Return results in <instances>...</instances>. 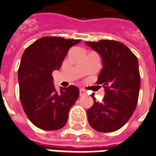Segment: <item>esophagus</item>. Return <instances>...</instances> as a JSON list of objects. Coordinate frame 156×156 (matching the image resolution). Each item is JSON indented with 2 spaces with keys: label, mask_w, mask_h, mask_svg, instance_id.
Masks as SVG:
<instances>
[{
  "label": "esophagus",
  "mask_w": 156,
  "mask_h": 156,
  "mask_svg": "<svg viewBox=\"0 0 156 156\" xmlns=\"http://www.w3.org/2000/svg\"><path fill=\"white\" fill-rule=\"evenodd\" d=\"M85 94H86V91H84L83 89H80L79 90V95L80 96H83V95H85Z\"/></svg>",
  "instance_id": "obj_1"
}]
</instances>
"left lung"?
<instances>
[{"label": "left lung", "instance_id": "8db88e82", "mask_svg": "<svg viewBox=\"0 0 156 156\" xmlns=\"http://www.w3.org/2000/svg\"><path fill=\"white\" fill-rule=\"evenodd\" d=\"M102 59L97 84L105 88L102 102L87 110L89 124L101 133H111L125 124L136 109L141 86L138 60L124 44L112 40L86 41Z\"/></svg>", "mask_w": 156, "mask_h": 156}]
</instances>
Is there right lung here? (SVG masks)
Wrapping results in <instances>:
<instances>
[{"mask_svg":"<svg viewBox=\"0 0 156 156\" xmlns=\"http://www.w3.org/2000/svg\"><path fill=\"white\" fill-rule=\"evenodd\" d=\"M81 40L44 37L23 52L18 71L20 97L28 119L37 128L58 130L67 123L69 112L79 96L77 87L57 91L51 73L59 70L71 46Z\"/></svg>","mask_w":156,"mask_h":156,"instance_id":"1","label":"right lung"}]
</instances>
